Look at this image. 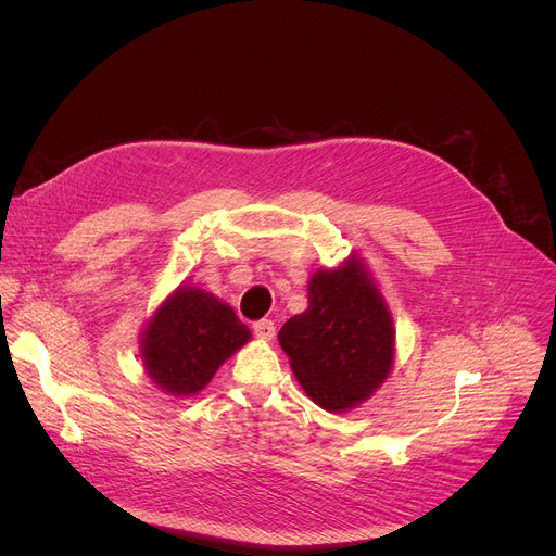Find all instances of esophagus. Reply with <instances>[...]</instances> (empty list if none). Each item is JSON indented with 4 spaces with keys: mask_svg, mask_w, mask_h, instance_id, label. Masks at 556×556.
Segmentation results:
<instances>
[{
    "mask_svg": "<svg viewBox=\"0 0 556 556\" xmlns=\"http://www.w3.org/2000/svg\"><path fill=\"white\" fill-rule=\"evenodd\" d=\"M254 333L256 338L270 342L275 338V323L273 319H258V323H254Z\"/></svg>",
    "mask_w": 556,
    "mask_h": 556,
    "instance_id": "esophagus-1",
    "label": "esophagus"
}]
</instances>
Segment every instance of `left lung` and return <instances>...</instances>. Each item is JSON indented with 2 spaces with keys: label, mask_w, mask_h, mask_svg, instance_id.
<instances>
[{
  "label": "left lung",
  "mask_w": 556,
  "mask_h": 556,
  "mask_svg": "<svg viewBox=\"0 0 556 556\" xmlns=\"http://www.w3.org/2000/svg\"><path fill=\"white\" fill-rule=\"evenodd\" d=\"M277 338L302 390L327 413L367 401L394 367V319L358 254L311 275L308 308Z\"/></svg>",
  "instance_id": "left-lung-1"
}]
</instances>
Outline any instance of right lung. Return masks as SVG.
Listing matches in <instances>:
<instances>
[{
  "instance_id": "obj_1",
  "label": "right lung",
  "mask_w": 556,
  "mask_h": 556,
  "mask_svg": "<svg viewBox=\"0 0 556 556\" xmlns=\"http://www.w3.org/2000/svg\"><path fill=\"white\" fill-rule=\"evenodd\" d=\"M250 338L227 302L182 283L146 319L139 358L164 394L187 399L207 388L218 367Z\"/></svg>"
}]
</instances>
